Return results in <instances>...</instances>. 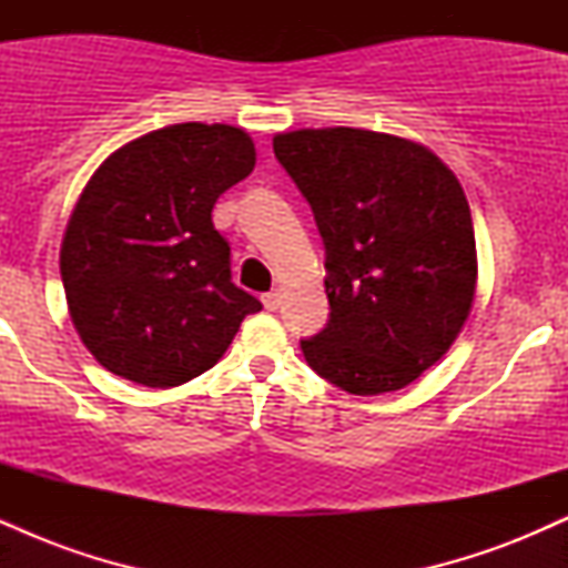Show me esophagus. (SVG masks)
Wrapping results in <instances>:
<instances>
[{
	"mask_svg": "<svg viewBox=\"0 0 568 568\" xmlns=\"http://www.w3.org/2000/svg\"><path fill=\"white\" fill-rule=\"evenodd\" d=\"M262 302H264V306H266V310H270V312H277V310H280V304H283V293H280V291H270V293H264Z\"/></svg>",
	"mask_w": 568,
	"mask_h": 568,
	"instance_id": "34e87169",
	"label": "esophagus"
}]
</instances>
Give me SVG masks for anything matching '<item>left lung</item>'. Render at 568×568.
<instances>
[{"label":"left lung","instance_id":"8db88e82","mask_svg":"<svg viewBox=\"0 0 568 568\" xmlns=\"http://www.w3.org/2000/svg\"><path fill=\"white\" fill-rule=\"evenodd\" d=\"M325 243L331 321L302 352L349 395L416 382L465 328L478 251L465 189L422 143L363 128L272 139Z\"/></svg>","mask_w":568,"mask_h":568}]
</instances>
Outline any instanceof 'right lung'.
Listing matches in <instances>:
<instances>
[{
	"label": "right lung",
	"mask_w": 568,
	"mask_h": 568,
	"mask_svg": "<svg viewBox=\"0 0 568 568\" xmlns=\"http://www.w3.org/2000/svg\"><path fill=\"white\" fill-rule=\"evenodd\" d=\"M256 165L243 128L181 122L98 165L71 211L61 280L90 355L143 387L213 368L262 302L232 283L211 211Z\"/></svg>",
	"instance_id": "add662e5"
}]
</instances>
